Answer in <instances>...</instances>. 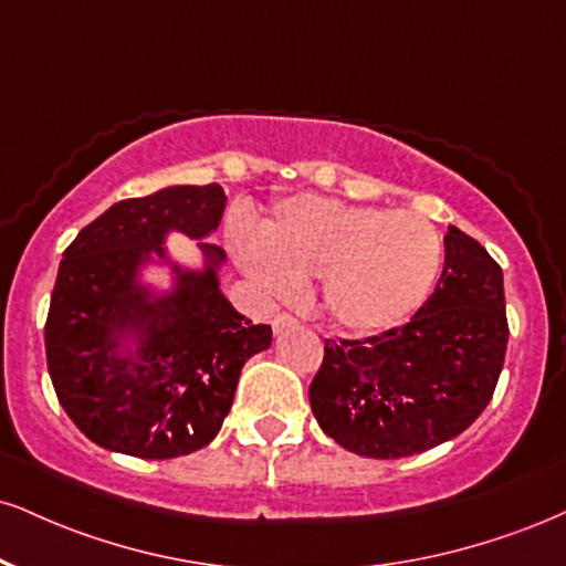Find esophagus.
Returning a JSON list of instances; mask_svg holds the SVG:
<instances>
[{
    "instance_id": "1",
    "label": "esophagus",
    "mask_w": 566,
    "mask_h": 566,
    "mask_svg": "<svg viewBox=\"0 0 566 566\" xmlns=\"http://www.w3.org/2000/svg\"><path fill=\"white\" fill-rule=\"evenodd\" d=\"M292 326H297V318H292L290 313H279V316H274V322H271L274 335H284V332L292 329Z\"/></svg>"
}]
</instances>
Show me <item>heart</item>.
Masks as SVG:
<instances>
[{"label": "heart", "instance_id": "obj_1", "mask_svg": "<svg viewBox=\"0 0 566 566\" xmlns=\"http://www.w3.org/2000/svg\"><path fill=\"white\" fill-rule=\"evenodd\" d=\"M242 269L274 295L318 279V301L350 332H382L424 305L438 282L442 240L411 210L295 197L282 202L261 244L237 242Z\"/></svg>", "mask_w": 566, "mask_h": 566}]
</instances>
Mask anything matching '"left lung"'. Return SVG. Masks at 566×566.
Returning a JSON list of instances; mask_svg holds the SVG:
<instances>
[{
  "label": "left lung",
  "mask_w": 566,
  "mask_h": 566,
  "mask_svg": "<svg viewBox=\"0 0 566 566\" xmlns=\"http://www.w3.org/2000/svg\"><path fill=\"white\" fill-rule=\"evenodd\" d=\"M440 282L400 329L326 339L308 398L345 451L403 459L453 440L485 411L506 358L503 271L478 240L448 227Z\"/></svg>",
  "instance_id": "1"
}]
</instances>
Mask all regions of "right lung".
<instances>
[{
    "instance_id": "1",
    "label": "right lung",
    "mask_w": 566,
    "mask_h": 566,
    "mask_svg": "<svg viewBox=\"0 0 566 566\" xmlns=\"http://www.w3.org/2000/svg\"><path fill=\"white\" fill-rule=\"evenodd\" d=\"M218 184L166 187L115 202L67 244L44 326L46 366L73 424L107 451L176 459L221 430L242 366L271 345V326L234 311L218 269L227 255L197 242L202 269L168 258L171 231L206 240L221 223ZM168 264L172 287L140 282Z\"/></svg>"
}]
</instances>
